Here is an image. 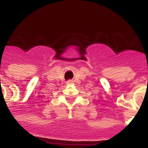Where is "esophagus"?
<instances>
[{"label":"esophagus","mask_w":148,"mask_h":148,"mask_svg":"<svg viewBox=\"0 0 148 148\" xmlns=\"http://www.w3.org/2000/svg\"><path fill=\"white\" fill-rule=\"evenodd\" d=\"M72 83H73V81H68L67 82V84H72Z\"/></svg>","instance_id":"esophagus-1"}]
</instances>
